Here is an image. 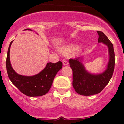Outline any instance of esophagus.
Instances as JSON below:
<instances>
[{"mask_svg": "<svg viewBox=\"0 0 124 124\" xmlns=\"http://www.w3.org/2000/svg\"><path fill=\"white\" fill-rule=\"evenodd\" d=\"M62 63H63V65L65 66H67L68 65V64H69V63H68V62L67 61H66L65 59H63V61H62Z\"/></svg>", "mask_w": 124, "mask_h": 124, "instance_id": "obj_1", "label": "esophagus"}]
</instances>
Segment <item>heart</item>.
Listing matches in <instances>:
<instances>
[{
	"mask_svg": "<svg viewBox=\"0 0 124 124\" xmlns=\"http://www.w3.org/2000/svg\"><path fill=\"white\" fill-rule=\"evenodd\" d=\"M80 50V47L78 45L76 44H70L68 46H63L61 47L60 51L61 53L63 54L66 55H71L76 53Z\"/></svg>",
	"mask_w": 124,
	"mask_h": 124,
	"instance_id": "1",
	"label": "heart"
}]
</instances>
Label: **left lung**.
<instances>
[{
  "mask_svg": "<svg viewBox=\"0 0 124 124\" xmlns=\"http://www.w3.org/2000/svg\"><path fill=\"white\" fill-rule=\"evenodd\" d=\"M98 43L106 45L108 48V61L106 68L100 73H92L86 69L83 57L70 59V66L72 70V86L78 94L89 96L100 93L110 80L115 67L113 46L103 32L97 31Z\"/></svg>",
  "mask_w": 124,
  "mask_h": 124,
  "instance_id": "left-lung-1",
  "label": "left lung"
}]
</instances>
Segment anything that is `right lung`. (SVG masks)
<instances>
[{"label": "right lung", "instance_id": "right-lung-1", "mask_svg": "<svg viewBox=\"0 0 124 124\" xmlns=\"http://www.w3.org/2000/svg\"><path fill=\"white\" fill-rule=\"evenodd\" d=\"M25 30L32 31L31 29ZM13 41L10 43L7 52L6 67L8 77L15 86L22 93L29 97H40L49 91L56 74L62 68L61 61L56 63H47L41 72L33 76H23L17 73L10 61V48Z\"/></svg>", "mask_w": 124, "mask_h": 124}]
</instances>
